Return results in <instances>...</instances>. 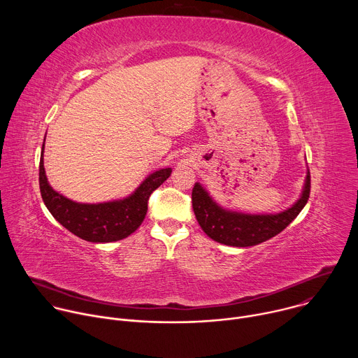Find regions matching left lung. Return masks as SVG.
Returning <instances> with one entry per match:
<instances>
[{
	"instance_id": "8db88e82",
	"label": "left lung",
	"mask_w": 358,
	"mask_h": 358,
	"mask_svg": "<svg viewBox=\"0 0 358 358\" xmlns=\"http://www.w3.org/2000/svg\"><path fill=\"white\" fill-rule=\"evenodd\" d=\"M310 194V173L306 174L299 199L287 210L276 214H245L224 208L199 182L192 188L195 218L211 239L235 248L262 243L280 234L304 208Z\"/></svg>"
}]
</instances>
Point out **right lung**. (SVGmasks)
<instances>
[{"label":"right lung","instance_id":"1","mask_svg":"<svg viewBox=\"0 0 358 358\" xmlns=\"http://www.w3.org/2000/svg\"><path fill=\"white\" fill-rule=\"evenodd\" d=\"M42 144L39 162V188L46 208L69 232L94 243L116 242L131 235L147 214V201L171 174V169H162L147 176L129 195L108 202H76L49 185L43 167Z\"/></svg>","mask_w":358,"mask_h":358}]
</instances>
